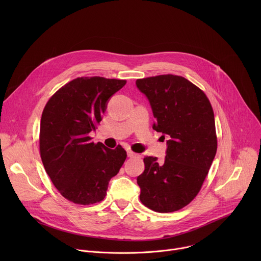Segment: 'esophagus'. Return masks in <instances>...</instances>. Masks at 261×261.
Here are the masks:
<instances>
[{"label": "esophagus", "mask_w": 261, "mask_h": 261, "mask_svg": "<svg viewBox=\"0 0 261 261\" xmlns=\"http://www.w3.org/2000/svg\"><path fill=\"white\" fill-rule=\"evenodd\" d=\"M127 155H128L129 158H135V157H137V154L134 153V152H132V151H128V152H127Z\"/></svg>", "instance_id": "34e87169"}]
</instances>
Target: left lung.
<instances>
[{"instance_id": "8db88e82", "label": "left lung", "mask_w": 261, "mask_h": 261, "mask_svg": "<svg viewBox=\"0 0 261 261\" xmlns=\"http://www.w3.org/2000/svg\"><path fill=\"white\" fill-rule=\"evenodd\" d=\"M136 86L151 103L153 128L170 137L162 162L144 157L139 199L152 211L175 212L199 193L216 156L214 110L204 92L182 76L140 79Z\"/></svg>"}]
</instances>
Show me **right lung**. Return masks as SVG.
<instances>
[{
  "mask_svg": "<svg viewBox=\"0 0 261 261\" xmlns=\"http://www.w3.org/2000/svg\"><path fill=\"white\" fill-rule=\"evenodd\" d=\"M126 81L100 76L77 77L59 89L41 117L39 147L46 173L63 197L76 204L104 199L110 178L118 174L127 153L92 142L107 100Z\"/></svg>",
  "mask_w": 261,
  "mask_h": 261,
  "instance_id": "1",
  "label": "right lung"
}]
</instances>
